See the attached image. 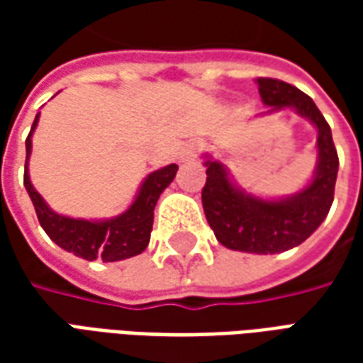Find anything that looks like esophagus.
Instances as JSON below:
<instances>
[{
  "label": "esophagus",
  "instance_id": "esophagus-1",
  "mask_svg": "<svg viewBox=\"0 0 363 363\" xmlns=\"http://www.w3.org/2000/svg\"><path fill=\"white\" fill-rule=\"evenodd\" d=\"M202 150V143L200 142H186L181 147V161H192V159H196V155Z\"/></svg>",
  "mask_w": 363,
  "mask_h": 363
}]
</instances>
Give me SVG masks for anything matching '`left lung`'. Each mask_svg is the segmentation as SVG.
<instances>
[{
  "instance_id": "8db88e82",
  "label": "left lung",
  "mask_w": 363,
  "mask_h": 363,
  "mask_svg": "<svg viewBox=\"0 0 363 363\" xmlns=\"http://www.w3.org/2000/svg\"><path fill=\"white\" fill-rule=\"evenodd\" d=\"M264 114L294 111L317 128V167L311 182L286 198H260L247 192L229 177L228 167L206 155L202 206L216 239L231 251L276 255L301 245L327 218L335 198L338 155L330 126L311 96L280 79H257Z\"/></svg>"
}]
</instances>
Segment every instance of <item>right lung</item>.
<instances>
[{
  "instance_id": "right-lung-1",
  "label": "right lung",
  "mask_w": 363,
  "mask_h": 363,
  "mask_svg": "<svg viewBox=\"0 0 363 363\" xmlns=\"http://www.w3.org/2000/svg\"><path fill=\"white\" fill-rule=\"evenodd\" d=\"M36 114L27 142V161H25V189L33 200L36 216L40 225L54 243L64 251L74 252L75 257L85 260L103 259V262H116V260L130 259L145 251L150 245L151 228H153V210L157 204L161 192L173 182L179 165L161 167L143 179L142 186L135 194L134 202L126 212H122L111 220H75L62 213L54 212L44 202L28 177V157L33 151V132L38 124Z\"/></svg>"
}]
</instances>
